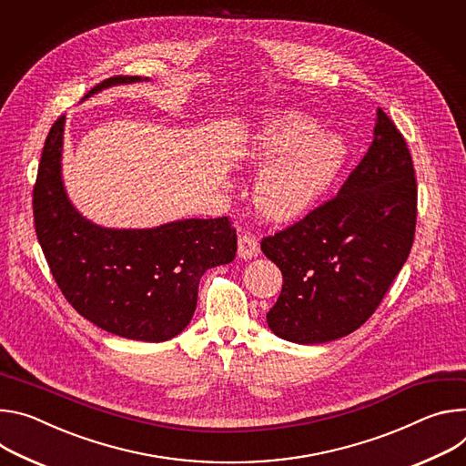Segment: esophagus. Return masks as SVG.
I'll use <instances>...</instances> for the list:
<instances>
[{"label": "esophagus", "instance_id": "esophagus-1", "mask_svg": "<svg viewBox=\"0 0 466 466\" xmlns=\"http://www.w3.org/2000/svg\"><path fill=\"white\" fill-rule=\"evenodd\" d=\"M237 255L240 257L242 261H249V259H253V257L259 255V244H257L255 237L240 235V237H238V249H237Z\"/></svg>", "mask_w": 466, "mask_h": 466}]
</instances>
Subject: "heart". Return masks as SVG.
I'll return each mask as SVG.
<instances>
[{
  "label": "heart",
  "instance_id": "b5f03b06",
  "mask_svg": "<svg viewBox=\"0 0 466 466\" xmlns=\"http://www.w3.org/2000/svg\"><path fill=\"white\" fill-rule=\"evenodd\" d=\"M246 159L259 176L253 201L270 222H292L307 215L337 181L346 142L299 111H279L265 120L246 146Z\"/></svg>",
  "mask_w": 466,
  "mask_h": 466
}]
</instances>
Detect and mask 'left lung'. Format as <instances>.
Segmentation results:
<instances>
[{
    "label": "left lung",
    "instance_id": "8db88e82",
    "mask_svg": "<svg viewBox=\"0 0 466 466\" xmlns=\"http://www.w3.org/2000/svg\"><path fill=\"white\" fill-rule=\"evenodd\" d=\"M415 224L410 153L378 109L372 144L337 198L263 238L283 276L268 328L289 342L322 344L363 326L407 261Z\"/></svg>",
    "mask_w": 466,
    "mask_h": 466
}]
</instances>
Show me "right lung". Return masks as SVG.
<instances>
[{
	"mask_svg": "<svg viewBox=\"0 0 466 466\" xmlns=\"http://www.w3.org/2000/svg\"><path fill=\"white\" fill-rule=\"evenodd\" d=\"M140 81L149 77H111L81 101ZM65 124L61 116L49 129L33 190L35 229L51 274L76 311L103 331L144 342L174 339L194 315L201 276L235 259V229L228 218L140 229L94 224L65 187Z\"/></svg>",
	"mask_w": 466,
	"mask_h": 466,
	"instance_id": "add662e5",
	"label": "right lung"
}]
</instances>
